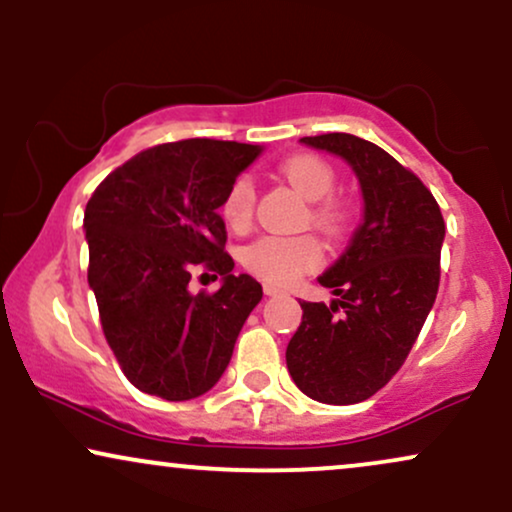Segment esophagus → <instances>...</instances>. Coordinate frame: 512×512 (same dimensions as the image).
I'll use <instances>...</instances> for the list:
<instances>
[{
	"instance_id": "obj_1",
	"label": "esophagus",
	"mask_w": 512,
	"mask_h": 512,
	"mask_svg": "<svg viewBox=\"0 0 512 512\" xmlns=\"http://www.w3.org/2000/svg\"><path fill=\"white\" fill-rule=\"evenodd\" d=\"M264 295H269V297H274V295H283V290L281 288H274V286H264Z\"/></svg>"
}]
</instances>
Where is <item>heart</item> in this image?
Masks as SVG:
<instances>
[{
    "label": "heart",
    "instance_id": "obj_1",
    "mask_svg": "<svg viewBox=\"0 0 512 512\" xmlns=\"http://www.w3.org/2000/svg\"><path fill=\"white\" fill-rule=\"evenodd\" d=\"M283 179H288L304 198L312 200L309 219L316 229L328 236H340L347 229L349 208L345 198L333 196L335 170L328 160L314 153H297L278 165ZM255 210V184L248 174H241L229 184L222 200V217L231 229H245ZM321 262V245L314 236H262L243 250V264L250 274L274 286H286L304 271Z\"/></svg>",
    "mask_w": 512,
    "mask_h": 512
}]
</instances>
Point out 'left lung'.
I'll list each match as a JSON object with an SVG mask.
<instances>
[{"label":"left lung","mask_w":512,"mask_h":512,"mask_svg":"<svg viewBox=\"0 0 512 512\" xmlns=\"http://www.w3.org/2000/svg\"><path fill=\"white\" fill-rule=\"evenodd\" d=\"M357 174L364 219L347 250L319 276L331 304L300 302L286 349L295 385L321 404H359L409 357L439 288L444 219L416 174L354 134L302 137Z\"/></svg>","instance_id":"1"}]
</instances>
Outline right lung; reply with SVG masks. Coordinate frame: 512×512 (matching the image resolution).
<instances>
[{"label":"right lung","instance_id":"1","mask_svg":"<svg viewBox=\"0 0 512 512\" xmlns=\"http://www.w3.org/2000/svg\"><path fill=\"white\" fill-rule=\"evenodd\" d=\"M260 153L262 146L238 141H174L134 155L89 198V288L103 335L137 390L196 399L229 366L262 286L231 274L219 208L231 181ZM196 268L223 276L217 294L190 293Z\"/></svg>","mask_w":512,"mask_h":512}]
</instances>
